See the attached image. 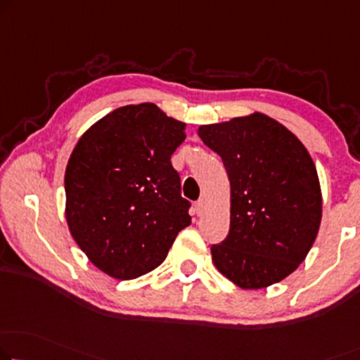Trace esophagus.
Returning <instances> with one entry per match:
<instances>
[{"mask_svg": "<svg viewBox=\"0 0 360 360\" xmlns=\"http://www.w3.org/2000/svg\"><path fill=\"white\" fill-rule=\"evenodd\" d=\"M194 210H195V213L198 214V217H200V214L203 213V210H205V200H203V198H198V200L195 202Z\"/></svg>", "mask_w": 360, "mask_h": 360, "instance_id": "esophagus-1", "label": "esophagus"}]
</instances>
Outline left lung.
<instances>
[{
	"instance_id": "obj_1",
	"label": "left lung",
	"mask_w": 360,
	"mask_h": 360,
	"mask_svg": "<svg viewBox=\"0 0 360 360\" xmlns=\"http://www.w3.org/2000/svg\"><path fill=\"white\" fill-rule=\"evenodd\" d=\"M231 184L226 239L212 245L218 271L243 289L281 281L307 257L321 221L319 174L291 131L262 112L198 127Z\"/></svg>"
}]
</instances>
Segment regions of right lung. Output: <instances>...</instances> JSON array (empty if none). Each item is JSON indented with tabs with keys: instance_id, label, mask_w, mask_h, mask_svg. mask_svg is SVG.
<instances>
[{
	"instance_id": "obj_1",
	"label": "right lung",
	"mask_w": 360,
	"mask_h": 360,
	"mask_svg": "<svg viewBox=\"0 0 360 360\" xmlns=\"http://www.w3.org/2000/svg\"><path fill=\"white\" fill-rule=\"evenodd\" d=\"M186 124L153 103L127 105L79 139L64 174L66 219L89 260L117 280L152 271L191 224L171 155Z\"/></svg>"
}]
</instances>
